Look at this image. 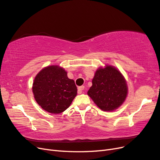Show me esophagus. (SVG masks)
Listing matches in <instances>:
<instances>
[{
	"label": "esophagus",
	"mask_w": 160,
	"mask_h": 160,
	"mask_svg": "<svg viewBox=\"0 0 160 160\" xmlns=\"http://www.w3.org/2000/svg\"><path fill=\"white\" fill-rule=\"evenodd\" d=\"M85 87L84 86H80V87L78 88V93H82V92H83V90L84 89Z\"/></svg>",
	"instance_id": "esophagus-1"
}]
</instances>
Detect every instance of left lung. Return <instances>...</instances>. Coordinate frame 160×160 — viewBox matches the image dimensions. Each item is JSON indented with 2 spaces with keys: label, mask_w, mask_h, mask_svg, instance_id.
Masks as SVG:
<instances>
[{
  "label": "left lung",
  "mask_w": 160,
  "mask_h": 160,
  "mask_svg": "<svg viewBox=\"0 0 160 160\" xmlns=\"http://www.w3.org/2000/svg\"><path fill=\"white\" fill-rule=\"evenodd\" d=\"M128 87L126 80L117 68L110 65L100 67L92 79L88 94L103 111H114L126 100Z\"/></svg>",
  "instance_id": "1"
}]
</instances>
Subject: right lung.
<instances>
[{
  "mask_svg": "<svg viewBox=\"0 0 160 160\" xmlns=\"http://www.w3.org/2000/svg\"><path fill=\"white\" fill-rule=\"evenodd\" d=\"M32 92L42 109L52 114H60L70 106L77 93L75 81L67 72L58 65L46 67L34 79Z\"/></svg>",
  "mask_w": 160,
  "mask_h": 160,
  "instance_id": "obj_1",
  "label": "right lung"
}]
</instances>
